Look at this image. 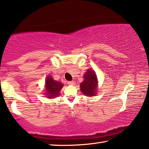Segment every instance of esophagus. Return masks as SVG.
Wrapping results in <instances>:
<instances>
[{"mask_svg":"<svg viewBox=\"0 0 149 149\" xmlns=\"http://www.w3.org/2000/svg\"><path fill=\"white\" fill-rule=\"evenodd\" d=\"M75 84V82L74 81H68V85H74Z\"/></svg>","mask_w":149,"mask_h":149,"instance_id":"1","label":"esophagus"}]
</instances>
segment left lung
I'll list each match as a JSON object with an SVG mask.
<instances>
[{
  "instance_id": "left-lung-1",
  "label": "left lung",
  "mask_w": 149,
  "mask_h": 149,
  "mask_svg": "<svg viewBox=\"0 0 149 149\" xmlns=\"http://www.w3.org/2000/svg\"><path fill=\"white\" fill-rule=\"evenodd\" d=\"M97 84V81L95 72L88 69L84 75V81L80 84V89L84 95L93 96L95 95Z\"/></svg>"
}]
</instances>
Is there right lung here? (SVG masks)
<instances>
[{
  "label": "right lung",
  "mask_w": 149,
  "mask_h": 149,
  "mask_svg": "<svg viewBox=\"0 0 149 149\" xmlns=\"http://www.w3.org/2000/svg\"><path fill=\"white\" fill-rule=\"evenodd\" d=\"M63 84L56 81L50 76L48 77L46 80V89L47 97L48 98H54L59 95V93L62 88Z\"/></svg>",
  "instance_id": "1"
}]
</instances>
